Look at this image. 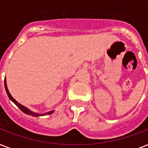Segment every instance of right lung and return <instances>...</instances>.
Here are the masks:
<instances>
[{
    "label": "right lung",
    "instance_id": "1",
    "mask_svg": "<svg viewBox=\"0 0 148 148\" xmlns=\"http://www.w3.org/2000/svg\"><path fill=\"white\" fill-rule=\"evenodd\" d=\"M4 86H5V90H6V92H7V94H8V97H9L10 101H12V102H14V103L16 105H17V108H19L20 109H21V110L24 113V114H28V115H31V116H33V117H39V116H45V115L51 114L53 112V110H51V111L45 113V114H38V113H35V112H33V111H31V110H30L27 108H25L24 106L21 105V103H18V102H17V101H16V100H15V99L12 96H11V95H10V92H9V90H8V87H7V82H6L5 79H4Z\"/></svg>",
    "mask_w": 148,
    "mask_h": 148
}]
</instances>
